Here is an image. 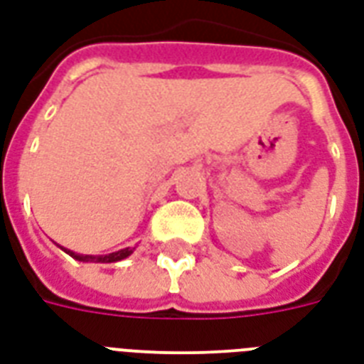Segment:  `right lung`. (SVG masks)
Instances as JSON below:
<instances>
[{
	"label": "right lung",
	"instance_id": "1",
	"mask_svg": "<svg viewBox=\"0 0 364 364\" xmlns=\"http://www.w3.org/2000/svg\"><path fill=\"white\" fill-rule=\"evenodd\" d=\"M65 253L71 255L75 260H82V262H117V260H122L126 259L128 255L132 253V249H121V251H115V253H109V255H102V257H92V255H79V253H73L70 249H64Z\"/></svg>",
	"mask_w": 364,
	"mask_h": 364
}]
</instances>
